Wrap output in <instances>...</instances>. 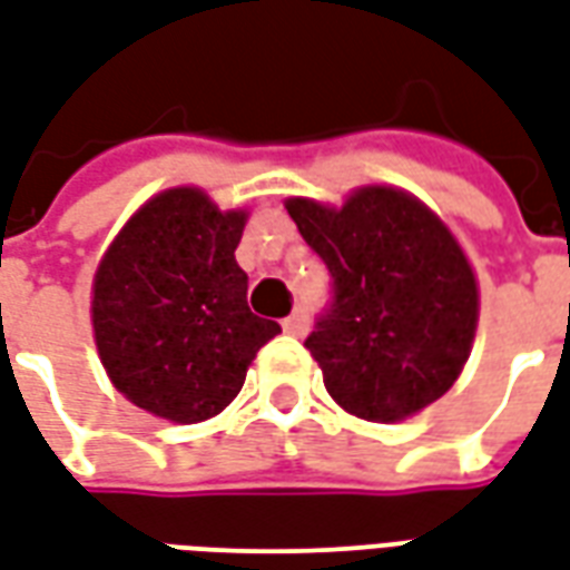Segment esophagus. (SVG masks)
Wrapping results in <instances>:
<instances>
[{
  "label": "esophagus",
  "instance_id": "esophagus-1",
  "mask_svg": "<svg viewBox=\"0 0 570 570\" xmlns=\"http://www.w3.org/2000/svg\"><path fill=\"white\" fill-rule=\"evenodd\" d=\"M282 327H285V334L303 336L306 331H309V315H306V309H303V306H297V309H294V313H291L285 322H282Z\"/></svg>",
  "mask_w": 570,
  "mask_h": 570
}]
</instances>
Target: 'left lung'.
I'll list each match as a JSON object with an SVG mask.
<instances>
[{"instance_id": "left-lung-1", "label": "left lung", "mask_w": 570, "mask_h": 570, "mask_svg": "<svg viewBox=\"0 0 570 570\" xmlns=\"http://www.w3.org/2000/svg\"><path fill=\"white\" fill-rule=\"evenodd\" d=\"M325 261L331 301L303 346L336 404L397 422L450 392L476 331V282L438 215L394 188H364L343 209L288 199Z\"/></svg>"}]
</instances>
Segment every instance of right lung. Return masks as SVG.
<instances>
[{
  "mask_svg": "<svg viewBox=\"0 0 570 570\" xmlns=\"http://www.w3.org/2000/svg\"><path fill=\"white\" fill-rule=\"evenodd\" d=\"M245 212L203 190L148 199L120 230L94 279V334L115 389L169 422L218 416L279 322L248 309L236 264Z\"/></svg>",
  "mask_w": 570,
  "mask_h": 570,
  "instance_id": "obj_1",
  "label": "right lung"
}]
</instances>
